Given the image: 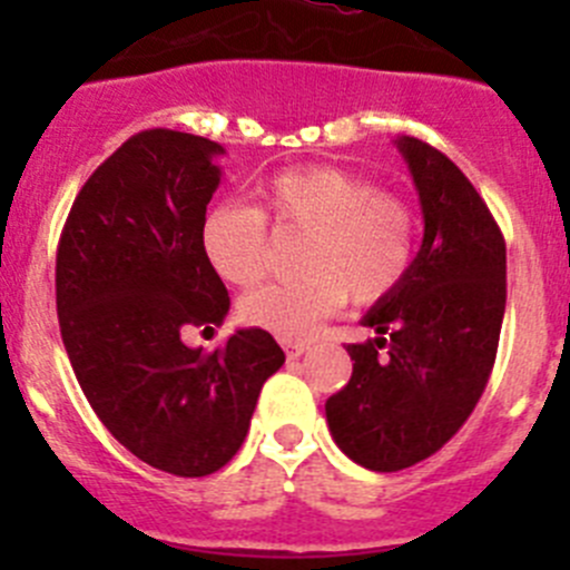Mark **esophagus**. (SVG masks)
<instances>
[{
    "mask_svg": "<svg viewBox=\"0 0 570 570\" xmlns=\"http://www.w3.org/2000/svg\"><path fill=\"white\" fill-rule=\"evenodd\" d=\"M281 344H284L286 358H301V355L308 350L306 342H292V338H284V342H281Z\"/></svg>",
    "mask_w": 570,
    "mask_h": 570,
    "instance_id": "1",
    "label": "esophagus"
}]
</instances>
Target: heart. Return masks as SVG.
Instances as JSON below:
<instances>
[{"label": "heart", "mask_w": 570, "mask_h": 570, "mask_svg": "<svg viewBox=\"0 0 570 570\" xmlns=\"http://www.w3.org/2000/svg\"><path fill=\"white\" fill-rule=\"evenodd\" d=\"M308 232L301 278L273 281L239 303V317L278 338L301 342L344 301L370 306L389 297L416 258V217L392 193L342 168H301L267 178L258 209L220 204L200 226L212 269L234 286H250L267 264V223Z\"/></svg>", "instance_id": "obj_1"}]
</instances>
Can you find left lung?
<instances>
[{
	"label": "left lung",
	"mask_w": 570,
	"mask_h": 570,
	"mask_svg": "<svg viewBox=\"0 0 570 570\" xmlns=\"http://www.w3.org/2000/svg\"><path fill=\"white\" fill-rule=\"evenodd\" d=\"M411 168L424 239L411 273L361 320L350 383L327 396L338 450L370 471L435 455L471 416L491 377L508 301V253L463 170L416 137L394 140Z\"/></svg>",
	"instance_id": "left-lung-1"
}]
</instances>
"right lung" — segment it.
Listing matches in <instances>:
<instances>
[{
    "mask_svg": "<svg viewBox=\"0 0 570 570\" xmlns=\"http://www.w3.org/2000/svg\"><path fill=\"white\" fill-rule=\"evenodd\" d=\"M220 154L187 131H137L79 189L57 245V317L79 386L131 455L176 476L237 455L286 358L262 327L212 353L181 342L232 306L200 245Z\"/></svg>",
    "mask_w": 570,
    "mask_h": 570,
    "instance_id": "right-lung-1",
    "label": "right lung"
}]
</instances>
